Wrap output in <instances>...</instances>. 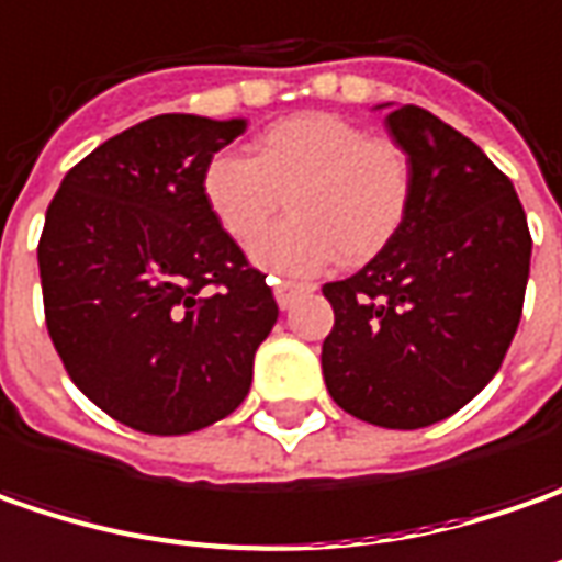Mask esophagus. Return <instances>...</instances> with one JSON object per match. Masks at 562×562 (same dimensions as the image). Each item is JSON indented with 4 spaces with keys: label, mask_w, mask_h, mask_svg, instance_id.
<instances>
[{
    "label": "esophagus",
    "mask_w": 562,
    "mask_h": 562,
    "mask_svg": "<svg viewBox=\"0 0 562 562\" xmlns=\"http://www.w3.org/2000/svg\"><path fill=\"white\" fill-rule=\"evenodd\" d=\"M301 292H307V285H304V282L273 280V299H277V304H280L282 311H285V307H292V301L299 299Z\"/></svg>",
    "instance_id": "34e87169"
}]
</instances>
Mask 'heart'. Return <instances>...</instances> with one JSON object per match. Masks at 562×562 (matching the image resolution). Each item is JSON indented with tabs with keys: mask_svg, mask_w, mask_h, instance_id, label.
Listing matches in <instances>:
<instances>
[{
	"mask_svg": "<svg viewBox=\"0 0 562 562\" xmlns=\"http://www.w3.org/2000/svg\"><path fill=\"white\" fill-rule=\"evenodd\" d=\"M282 199L292 217L251 245V261L277 277H307L339 255L363 263L389 248L411 214L414 180L395 143L326 111L277 121L251 158L223 151L202 170L204 207L233 243H251Z\"/></svg>",
	"mask_w": 562,
	"mask_h": 562,
	"instance_id": "1",
	"label": "heart"
}]
</instances>
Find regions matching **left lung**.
I'll use <instances>...</instances> for the list:
<instances>
[{
  "label": "left lung",
  "instance_id": "8db88e82",
  "mask_svg": "<svg viewBox=\"0 0 562 562\" xmlns=\"http://www.w3.org/2000/svg\"><path fill=\"white\" fill-rule=\"evenodd\" d=\"M385 126L411 165V214L363 270L323 285L336 326L319 360L341 411L382 429H423L501 370L532 236L513 183L473 139L416 105L392 108Z\"/></svg>",
  "mask_w": 562,
  "mask_h": 562
}]
</instances>
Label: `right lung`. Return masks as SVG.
<instances>
[{
	"label": "right lung",
	"mask_w": 562,
	"mask_h": 562,
	"mask_svg": "<svg viewBox=\"0 0 562 562\" xmlns=\"http://www.w3.org/2000/svg\"><path fill=\"white\" fill-rule=\"evenodd\" d=\"M248 121L158 114L61 180L40 239L52 345L108 416L186 436L229 416L280 307L202 202L204 165Z\"/></svg>",
	"instance_id": "obj_1"
}]
</instances>
